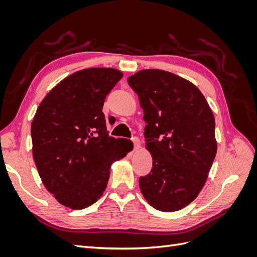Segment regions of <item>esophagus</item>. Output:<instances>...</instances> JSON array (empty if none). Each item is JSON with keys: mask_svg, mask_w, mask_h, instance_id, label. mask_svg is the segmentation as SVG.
<instances>
[{"mask_svg": "<svg viewBox=\"0 0 257 257\" xmlns=\"http://www.w3.org/2000/svg\"><path fill=\"white\" fill-rule=\"evenodd\" d=\"M132 142H133V144H134V150H137V149H139V148H141V141H139L138 138H133L132 139Z\"/></svg>", "mask_w": 257, "mask_h": 257, "instance_id": "34e87169", "label": "esophagus"}]
</instances>
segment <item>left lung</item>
Listing matches in <instances>:
<instances>
[{"label":"left lung","instance_id":"left-lung-1","mask_svg":"<svg viewBox=\"0 0 257 257\" xmlns=\"http://www.w3.org/2000/svg\"><path fill=\"white\" fill-rule=\"evenodd\" d=\"M144 109L146 149L152 169L139 178L150 206L174 212L204 188L216 154L215 121L195 84L162 69H143L127 78Z\"/></svg>","mask_w":257,"mask_h":257}]
</instances>
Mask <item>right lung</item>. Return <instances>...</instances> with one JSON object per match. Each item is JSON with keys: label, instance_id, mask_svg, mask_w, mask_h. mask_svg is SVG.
<instances>
[{"label": "right lung", "instance_id": "obj_1", "mask_svg": "<svg viewBox=\"0 0 257 257\" xmlns=\"http://www.w3.org/2000/svg\"><path fill=\"white\" fill-rule=\"evenodd\" d=\"M122 77L110 67L81 69L61 80L37 108L31 125L33 159L45 188L67 208L94 204L112 163L133 150L128 139L108 136L102 111Z\"/></svg>", "mask_w": 257, "mask_h": 257}]
</instances>
